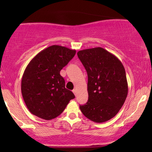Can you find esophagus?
<instances>
[{
  "mask_svg": "<svg viewBox=\"0 0 152 152\" xmlns=\"http://www.w3.org/2000/svg\"><path fill=\"white\" fill-rule=\"evenodd\" d=\"M73 92H74V94H75V96L77 95V90H76V89H74V90H73Z\"/></svg>",
  "mask_w": 152,
  "mask_h": 152,
  "instance_id": "obj_1",
  "label": "esophagus"
}]
</instances>
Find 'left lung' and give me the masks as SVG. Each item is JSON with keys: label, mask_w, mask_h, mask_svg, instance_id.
<instances>
[{"label": "left lung", "mask_w": 152, "mask_h": 152, "mask_svg": "<svg viewBox=\"0 0 152 152\" xmlns=\"http://www.w3.org/2000/svg\"><path fill=\"white\" fill-rule=\"evenodd\" d=\"M77 55L88 75V100L80 109L96 123L109 121L118 114L128 94L124 67L117 57L101 47L79 50Z\"/></svg>", "instance_id": "1"}]
</instances>
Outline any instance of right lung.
<instances>
[{
    "instance_id": "1",
    "label": "right lung",
    "mask_w": 152,
    "mask_h": 152,
    "mask_svg": "<svg viewBox=\"0 0 152 152\" xmlns=\"http://www.w3.org/2000/svg\"><path fill=\"white\" fill-rule=\"evenodd\" d=\"M76 50L53 45L39 52L26 66L21 93L28 109L45 120L59 116L74 94L65 88L60 71L74 58Z\"/></svg>"
}]
</instances>
